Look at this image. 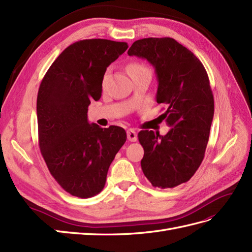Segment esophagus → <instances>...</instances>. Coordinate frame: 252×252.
Masks as SVG:
<instances>
[{
    "instance_id": "obj_1",
    "label": "esophagus",
    "mask_w": 252,
    "mask_h": 252,
    "mask_svg": "<svg viewBox=\"0 0 252 252\" xmlns=\"http://www.w3.org/2000/svg\"><path fill=\"white\" fill-rule=\"evenodd\" d=\"M126 135H127V139L130 141H136L137 140V133L135 132L133 128H128L126 131Z\"/></svg>"
}]
</instances>
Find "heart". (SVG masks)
Instances as JSON below:
<instances>
[{"instance_id": "heart-1", "label": "heart", "mask_w": 252, "mask_h": 252, "mask_svg": "<svg viewBox=\"0 0 252 252\" xmlns=\"http://www.w3.org/2000/svg\"><path fill=\"white\" fill-rule=\"evenodd\" d=\"M143 70H149L145 64L140 63H132L130 66H128V71H130L131 75L135 72H138V71H143Z\"/></svg>"}]
</instances>
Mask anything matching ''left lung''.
<instances>
[{
    "label": "left lung",
    "instance_id": "8db88e82",
    "mask_svg": "<svg viewBox=\"0 0 252 252\" xmlns=\"http://www.w3.org/2000/svg\"><path fill=\"white\" fill-rule=\"evenodd\" d=\"M127 54L147 60L156 69L159 116L170 130L162 136L140 131L141 169L156 188L172 189L188 182L202 163L214 116L208 73L192 52L169 37L135 41Z\"/></svg>",
    "mask_w": 252,
    "mask_h": 252
}]
</instances>
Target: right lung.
Wrapping results in <instances>:
<instances>
[{"label": "right lung", "instance_id": "add662e5", "mask_svg": "<svg viewBox=\"0 0 252 252\" xmlns=\"http://www.w3.org/2000/svg\"><path fill=\"white\" fill-rule=\"evenodd\" d=\"M126 42L85 39L64 49L51 64L37 95L38 140L51 175L70 195L89 198L105 185L109 165L126 140L120 126L90 125V101H98L106 68Z\"/></svg>", "mask_w": 252, "mask_h": 252}]
</instances>
